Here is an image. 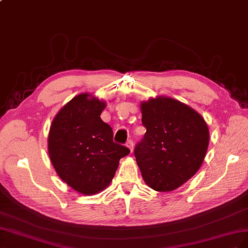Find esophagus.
I'll return each instance as SVG.
<instances>
[{"instance_id":"esophagus-1","label":"esophagus","mask_w":248,"mask_h":248,"mask_svg":"<svg viewBox=\"0 0 248 248\" xmlns=\"http://www.w3.org/2000/svg\"><path fill=\"white\" fill-rule=\"evenodd\" d=\"M126 147H128L129 148V150H130V152L131 153H133V148H134V144H133V141L132 140H128V142H126Z\"/></svg>"}]
</instances>
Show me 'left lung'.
<instances>
[{
  "mask_svg": "<svg viewBox=\"0 0 248 248\" xmlns=\"http://www.w3.org/2000/svg\"><path fill=\"white\" fill-rule=\"evenodd\" d=\"M140 109L146 132L134 151L137 164L148 187L169 192L199 171L208 151V124L199 112L171 97H151Z\"/></svg>",
  "mask_w": 248,
  "mask_h": 248,
  "instance_id": "8db88e82",
  "label": "left lung"
}]
</instances>
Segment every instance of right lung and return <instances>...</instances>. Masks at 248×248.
Returning a JSON list of instances; mask_svg holds the SVG:
<instances>
[{
    "instance_id": "add662e5",
    "label": "right lung",
    "mask_w": 248,
    "mask_h": 248,
    "mask_svg": "<svg viewBox=\"0 0 248 248\" xmlns=\"http://www.w3.org/2000/svg\"><path fill=\"white\" fill-rule=\"evenodd\" d=\"M106 102L89 93L75 96L54 117L47 138L49 159L60 179L78 192L93 195L109 186L128 147L113 142L101 113Z\"/></svg>"
}]
</instances>
